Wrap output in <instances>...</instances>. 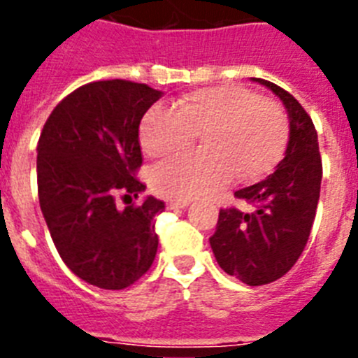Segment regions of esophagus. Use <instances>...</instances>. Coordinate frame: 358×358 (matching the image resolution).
I'll return each instance as SVG.
<instances>
[{
  "label": "esophagus",
  "mask_w": 358,
  "mask_h": 358,
  "mask_svg": "<svg viewBox=\"0 0 358 358\" xmlns=\"http://www.w3.org/2000/svg\"><path fill=\"white\" fill-rule=\"evenodd\" d=\"M189 204V201H169L166 202V208L169 210H179V208H186Z\"/></svg>",
  "instance_id": "esophagus-1"
}]
</instances>
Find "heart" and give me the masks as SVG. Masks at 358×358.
I'll return each mask as SVG.
<instances>
[{"label": "heart", "mask_w": 358, "mask_h": 358, "mask_svg": "<svg viewBox=\"0 0 358 358\" xmlns=\"http://www.w3.org/2000/svg\"><path fill=\"white\" fill-rule=\"evenodd\" d=\"M202 138L201 152L173 157L152 172V186L172 201L217 194L233 176L255 181L273 172L289 143L285 110L238 85H211L154 107L143 116L140 141L150 157L176 156Z\"/></svg>", "instance_id": "heart-1"}]
</instances>
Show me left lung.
Masks as SVG:
<instances>
[{"label": "left lung", "mask_w": 358, "mask_h": 358, "mask_svg": "<svg viewBox=\"0 0 358 358\" xmlns=\"http://www.w3.org/2000/svg\"><path fill=\"white\" fill-rule=\"evenodd\" d=\"M281 98L289 113L285 157L267 179L235 192L252 206L218 213L210 238L218 265L245 285H267L285 276L301 256L317 210L322 163L314 122L296 98L280 85L252 78Z\"/></svg>", "instance_id": "8db88e82"}]
</instances>
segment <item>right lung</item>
Returning a JSON list of instances; mask_svg holds the SVG:
<instances>
[{"mask_svg": "<svg viewBox=\"0 0 358 358\" xmlns=\"http://www.w3.org/2000/svg\"><path fill=\"white\" fill-rule=\"evenodd\" d=\"M161 91L147 84L96 80L57 103L37 143V194L50 235L80 280L107 290L131 287L157 252L156 217L164 202L138 197L143 157L140 123Z\"/></svg>", "mask_w": 358, "mask_h": 358, "instance_id": "add662e5", "label": "right lung"}]
</instances>
